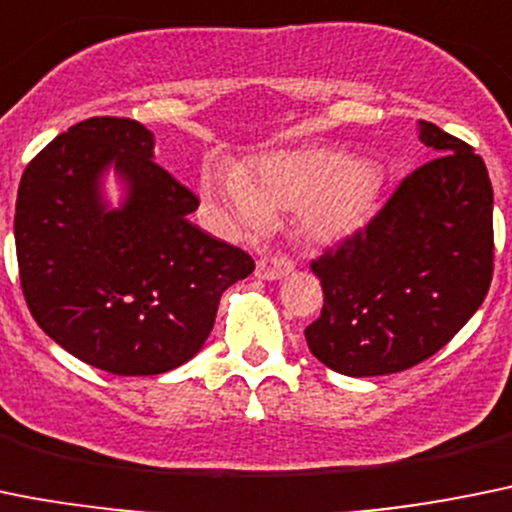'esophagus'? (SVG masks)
Returning <instances> with one entry per match:
<instances>
[{
	"mask_svg": "<svg viewBox=\"0 0 512 512\" xmlns=\"http://www.w3.org/2000/svg\"><path fill=\"white\" fill-rule=\"evenodd\" d=\"M293 267V260H288L285 255H265L257 260L255 275L262 280H280L285 278V275H290Z\"/></svg>",
	"mask_w": 512,
	"mask_h": 512,
	"instance_id": "obj_1",
	"label": "esophagus"
}]
</instances>
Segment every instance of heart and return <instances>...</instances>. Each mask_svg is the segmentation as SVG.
Returning a JSON list of instances; mask_svg holds the SVG:
<instances>
[{"instance_id":"1","label":"heart","mask_w":512,"mask_h":512,"mask_svg":"<svg viewBox=\"0 0 512 512\" xmlns=\"http://www.w3.org/2000/svg\"><path fill=\"white\" fill-rule=\"evenodd\" d=\"M381 189L374 164L326 148L272 154L250 176L224 164L204 174V194L234 224L260 232L275 212L295 209L300 232L321 245L361 232L379 209Z\"/></svg>"}]
</instances>
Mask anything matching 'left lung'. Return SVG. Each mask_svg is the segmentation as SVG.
<instances>
[{
	"mask_svg": "<svg viewBox=\"0 0 512 512\" xmlns=\"http://www.w3.org/2000/svg\"><path fill=\"white\" fill-rule=\"evenodd\" d=\"M439 156L401 181L361 232L310 262L323 310L310 353L346 376H386L434 356L470 321L493 280V184L460 138L419 121Z\"/></svg>",
	"mask_w": 512,
	"mask_h": 512,
	"instance_id": "8db88e82",
	"label": "left lung"
}]
</instances>
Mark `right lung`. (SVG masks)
<instances>
[{
	"instance_id": "1",
	"label": "right lung",
	"mask_w": 512,
	"mask_h": 512,
	"mask_svg": "<svg viewBox=\"0 0 512 512\" xmlns=\"http://www.w3.org/2000/svg\"><path fill=\"white\" fill-rule=\"evenodd\" d=\"M113 168L127 186L102 199ZM199 199L154 161L131 118L75 123L22 174L14 209L19 283L37 326L85 364L154 376L197 356L219 298L255 260L189 222Z\"/></svg>"
}]
</instances>
